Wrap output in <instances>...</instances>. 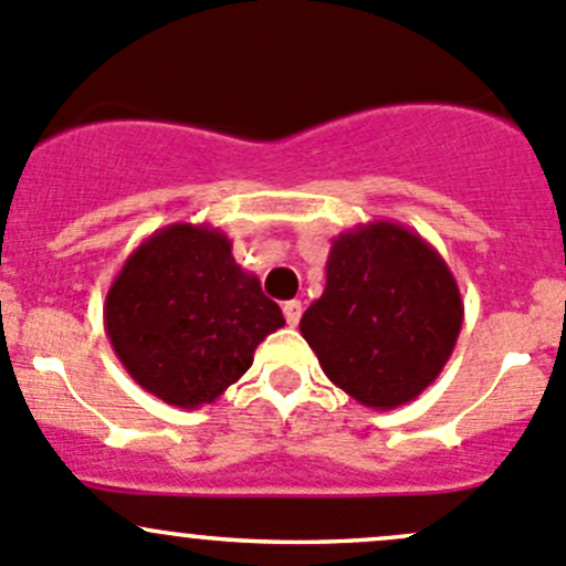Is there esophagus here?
<instances>
[{"mask_svg": "<svg viewBox=\"0 0 566 566\" xmlns=\"http://www.w3.org/2000/svg\"><path fill=\"white\" fill-rule=\"evenodd\" d=\"M283 316H285V322L291 324V327H296V324H300V318H302V302L300 300H289L283 305Z\"/></svg>", "mask_w": 566, "mask_h": 566, "instance_id": "obj_1", "label": "esophagus"}]
</instances>
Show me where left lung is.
<instances>
[{
	"label": "left lung",
	"mask_w": 566,
	"mask_h": 566,
	"mask_svg": "<svg viewBox=\"0 0 566 566\" xmlns=\"http://www.w3.org/2000/svg\"><path fill=\"white\" fill-rule=\"evenodd\" d=\"M327 285L300 322L333 385L371 410L418 399L454 352L465 305L443 255L410 228L374 220L338 233Z\"/></svg>",
	"instance_id": "8db88e82"
}]
</instances>
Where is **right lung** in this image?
I'll use <instances>...</instances> for the list:
<instances>
[{"label": "right lung", "mask_w": 566, "mask_h": 566, "mask_svg": "<svg viewBox=\"0 0 566 566\" xmlns=\"http://www.w3.org/2000/svg\"><path fill=\"white\" fill-rule=\"evenodd\" d=\"M231 239L211 226L172 222L150 233L106 291L104 329L117 360L167 405H211L250 366L285 318Z\"/></svg>", "instance_id": "obj_1"}]
</instances>
